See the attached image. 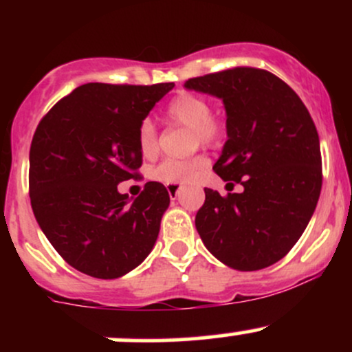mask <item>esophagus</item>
Listing matches in <instances>:
<instances>
[{
  "label": "esophagus",
  "mask_w": 352,
  "mask_h": 352,
  "mask_svg": "<svg viewBox=\"0 0 352 352\" xmlns=\"http://www.w3.org/2000/svg\"><path fill=\"white\" fill-rule=\"evenodd\" d=\"M167 192H168V195L172 197V199H175L177 193L180 192V185L179 184H168L167 185Z\"/></svg>",
  "instance_id": "obj_1"
}]
</instances>
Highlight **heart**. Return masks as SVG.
Here are the masks:
<instances>
[{
	"label": "heart",
	"mask_w": 352,
	"mask_h": 352,
	"mask_svg": "<svg viewBox=\"0 0 352 352\" xmlns=\"http://www.w3.org/2000/svg\"><path fill=\"white\" fill-rule=\"evenodd\" d=\"M165 119L170 124L185 125L190 129V147L220 144L227 127L225 120L210 111L205 98L193 92L182 91L165 107ZM137 147L145 159H152L159 151V131L152 119H144L137 129ZM208 159L205 153H195L188 159H165L152 168L151 177L162 184H184L192 182L207 168Z\"/></svg>",
	"instance_id": "obj_1"
}]
</instances>
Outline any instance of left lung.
I'll list each match as a JSON object with an SVG mask.
<instances>
[{
	"label": "left lung",
	"mask_w": 352,
	"mask_h": 352,
	"mask_svg": "<svg viewBox=\"0 0 352 352\" xmlns=\"http://www.w3.org/2000/svg\"><path fill=\"white\" fill-rule=\"evenodd\" d=\"M185 87L223 99L227 134L213 170L243 192L205 188L195 217L208 252L240 272L280 261L308 227L322 185L321 148L308 109L285 80L258 67L192 78Z\"/></svg>",
	"instance_id": "8db88e82"
}]
</instances>
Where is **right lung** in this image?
<instances>
[{"label":"right lung","instance_id":"right-lung-1","mask_svg":"<svg viewBox=\"0 0 352 352\" xmlns=\"http://www.w3.org/2000/svg\"><path fill=\"white\" fill-rule=\"evenodd\" d=\"M173 82H89L51 107L30 151V197L39 227L66 263L100 280L139 266L155 245L170 204L147 182L134 201L117 185L137 179V129Z\"/></svg>","mask_w":352,"mask_h":352}]
</instances>
